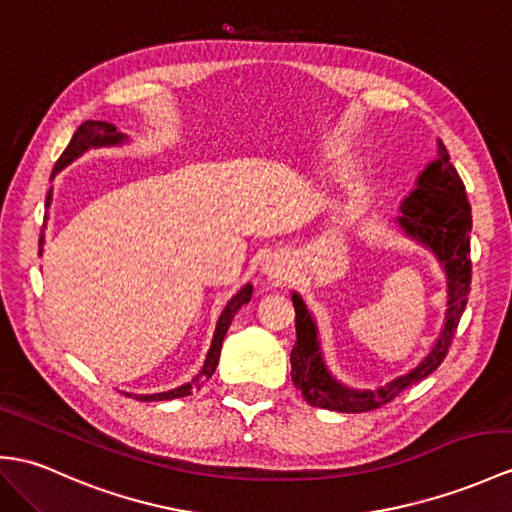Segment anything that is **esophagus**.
I'll use <instances>...</instances> for the list:
<instances>
[{"label": "esophagus", "instance_id": "esophagus-1", "mask_svg": "<svg viewBox=\"0 0 512 512\" xmlns=\"http://www.w3.org/2000/svg\"><path fill=\"white\" fill-rule=\"evenodd\" d=\"M264 272L268 275V279H272V281H281L285 277V270L277 264V261H266Z\"/></svg>", "mask_w": 512, "mask_h": 512}]
</instances>
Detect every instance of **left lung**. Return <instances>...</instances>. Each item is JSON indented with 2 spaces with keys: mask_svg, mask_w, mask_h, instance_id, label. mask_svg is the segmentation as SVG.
Listing matches in <instances>:
<instances>
[{
  "mask_svg": "<svg viewBox=\"0 0 512 512\" xmlns=\"http://www.w3.org/2000/svg\"><path fill=\"white\" fill-rule=\"evenodd\" d=\"M438 152H441V159L427 165L419 178V187L403 200L399 224L406 233L430 246L445 266L449 301L441 338L436 340L430 355L408 375L397 377L395 382L379 390H349L329 375L320 358L314 318L307 312L301 296L294 294L296 344L290 353L292 382L303 392L310 406L338 412L377 410L395 399L401 390L434 373L447 358L471 292V205L465 183L451 165L443 144H438Z\"/></svg>",
  "mask_w": 512,
  "mask_h": 512,
  "instance_id": "left-lung-1",
  "label": "left lung"
}]
</instances>
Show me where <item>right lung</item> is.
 I'll use <instances>...</instances> for the list:
<instances>
[{
    "label": "right lung",
    "instance_id": "add662e5",
    "mask_svg": "<svg viewBox=\"0 0 512 512\" xmlns=\"http://www.w3.org/2000/svg\"><path fill=\"white\" fill-rule=\"evenodd\" d=\"M124 139L126 137L122 133H117V128L113 124H109V122L89 120L85 124H80V128L76 130L74 137H71L69 146L61 154V159L56 161L54 170H52V178H54L56 172H61L67 163H71L76 157H80V154L85 152V150L100 148V146H115V144H120V141H124ZM50 202H52V189H50V192H47L45 207H50ZM41 246H43V233H41V240H39V255L43 253ZM251 296H253V288H251V285H244V288L237 292L233 299L227 303V307H224V312L220 314V320H218V325H216V334H213V342H211V349L207 353L205 366H202V371H200L198 377H194L189 384H183V386H178L174 390L157 392V395H135V399L137 401H165V399L187 397V395H192L196 388H200V379L202 377H211L213 371H216L218 360H220L222 340H224V336H227V329L231 325L235 312L240 310L242 305H246L248 301H251Z\"/></svg>",
    "mask_w": 512,
    "mask_h": 512
}]
</instances>
